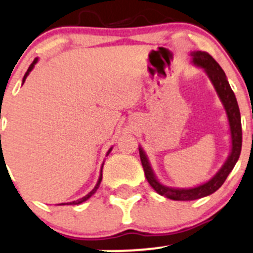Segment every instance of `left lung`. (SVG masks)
<instances>
[{
    "label": "left lung",
    "mask_w": 253,
    "mask_h": 253,
    "mask_svg": "<svg viewBox=\"0 0 253 253\" xmlns=\"http://www.w3.org/2000/svg\"><path fill=\"white\" fill-rule=\"evenodd\" d=\"M191 56L194 58V63L204 68L208 74V77L211 78L220 100H222L224 107H225L231 132V152L226 162L222 167V169L206 184L200 185V186L194 187V189H170V187L163 186L162 184L158 183L157 179L153 175V171L151 169L150 163H148V160L144 151L139 148L140 160H141L145 176L148 183L155 189V191H157L160 195L168 197L170 200H176V201H191V200H197L201 199V197L208 196V195L217 191L222 186L224 181H225V179L228 178L229 173L235 167L239 157H240L241 146H243V129H241L240 109H239L235 95H234L233 90H231L230 85H229L228 80H226L225 73L220 68L219 64L215 62V59L207 52H192Z\"/></svg>",
    "instance_id": "1"
}]
</instances>
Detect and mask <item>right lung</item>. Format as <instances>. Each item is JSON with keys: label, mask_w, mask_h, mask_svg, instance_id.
Wrapping results in <instances>:
<instances>
[{"label": "right lung", "mask_w": 253, "mask_h": 253, "mask_svg": "<svg viewBox=\"0 0 253 253\" xmlns=\"http://www.w3.org/2000/svg\"><path fill=\"white\" fill-rule=\"evenodd\" d=\"M36 62H38V58H35V59H34V62H33V63L30 64V67H29V68H28L27 73H25V75H24V78H23V83L25 82V79H27L28 74H29V73L31 72V69L34 68V66H35V63H36ZM0 136H1V135H0ZM111 150H112V148H111ZM111 150L108 151V153L111 152ZM101 180H102V174H101V175H100V179H98L97 184H96L95 189H93L92 191H91V192H88V194L86 195V196H84V197H83V199H80V200H77V201H73V202H70V205H79V204H83V202H84V201H86V200L88 199V197H91V196H92V195L95 194V192H96V190L98 189V186H100V183H101ZM62 205H64V204H62Z\"/></svg>", "instance_id": "add662e5"}]
</instances>
